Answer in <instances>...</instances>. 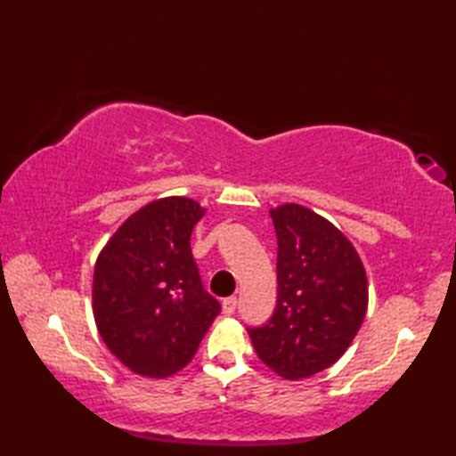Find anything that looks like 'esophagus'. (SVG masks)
I'll list each match as a JSON object with an SVG mask.
<instances>
[{
  "mask_svg": "<svg viewBox=\"0 0 456 456\" xmlns=\"http://www.w3.org/2000/svg\"><path fill=\"white\" fill-rule=\"evenodd\" d=\"M235 309H237V297H235V296L223 299V314H225V315H233Z\"/></svg>",
  "mask_w": 456,
  "mask_h": 456,
  "instance_id": "obj_1",
  "label": "esophagus"
}]
</instances>
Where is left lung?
<instances>
[{
    "mask_svg": "<svg viewBox=\"0 0 456 456\" xmlns=\"http://www.w3.org/2000/svg\"><path fill=\"white\" fill-rule=\"evenodd\" d=\"M278 239L273 317L248 335L260 361L288 380L335 364L368 307V282L353 243L333 223L297 203L270 209Z\"/></svg>",
    "mask_w": 456,
    "mask_h": 456,
    "instance_id": "8db88e82",
    "label": "left lung"
}]
</instances>
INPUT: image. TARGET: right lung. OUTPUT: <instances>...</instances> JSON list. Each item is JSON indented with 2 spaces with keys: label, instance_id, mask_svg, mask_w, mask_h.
Wrapping results in <instances>:
<instances>
[{
  "label": "right lung",
  "instance_id": "obj_1",
  "mask_svg": "<svg viewBox=\"0 0 456 456\" xmlns=\"http://www.w3.org/2000/svg\"><path fill=\"white\" fill-rule=\"evenodd\" d=\"M203 213L190 198L151 201L115 231L95 260V325L134 374L167 378L182 370L221 312L203 289L190 248Z\"/></svg>",
  "mask_w": 456,
  "mask_h": 456
}]
</instances>
